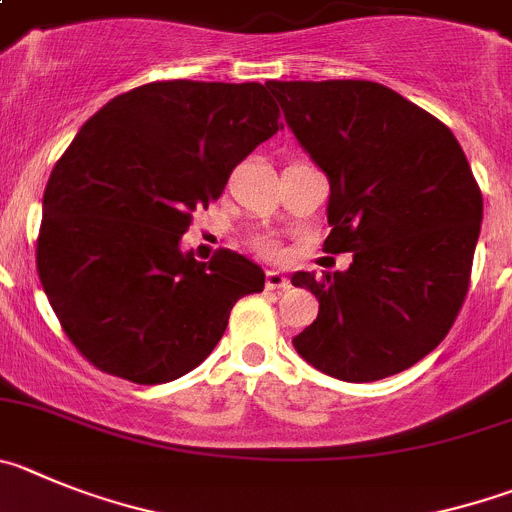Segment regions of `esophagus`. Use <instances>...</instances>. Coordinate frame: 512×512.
Masks as SVG:
<instances>
[{
  "label": "esophagus",
  "instance_id": "esophagus-1",
  "mask_svg": "<svg viewBox=\"0 0 512 512\" xmlns=\"http://www.w3.org/2000/svg\"><path fill=\"white\" fill-rule=\"evenodd\" d=\"M266 289H269V292L289 289V279L281 274V271H266Z\"/></svg>",
  "mask_w": 512,
  "mask_h": 512
}]
</instances>
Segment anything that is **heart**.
Listing matches in <instances>:
<instances>
[{"label":"heart","mask_w":512,"mask_h":512,"mask_svg":"<svg viewBox=\"0 0 512 512\" xmlns=\"http://www.w3.org/2000/svg\"><path fill=\"white\" fill-rule=\"evenodd\" d=\"M261 248H264V253H276V248L271 246V243H264V246H261Z\"/></svg>","instance_id":"obj_1"}]
</instances>
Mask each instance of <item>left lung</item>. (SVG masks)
I'll list each match as a JSON object with an SVG mask.
<instances>
[{"instance_id":"left-lung-1","label":"left lung","mask_w":512,"mask_h":512,"mask_svg":"<svg viewBox=\"0 0 512 512\" xmlns=\"http://www.w3.org/2000/svg\"><path fill=\"white\" fill-rule=\"evenodd\" d=\"M289 129L330 180L327 253L348 271L292 276L320 299L297 353L348 383L419 363L470 287L482 192L452 131L373 81H271Z\"/></svg>"}]
</instances>
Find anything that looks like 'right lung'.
I'll return each mask as SVG.
<instances>
[{
  "instance_id": "add662e5",
  "label": "right lung",
  "mask_w": 512,
  "mask_h": 512,
  "mask_svg": "<svg viewBox=\"0 0 512 512\" xmlns=\"http://www.w3.org/2000/svg\"><path fill=\"white\" fill-rule=\"evenodd\" d=\"M279 131L261 83L159 81L111 98L50 175L37 271L65 335L103 373L157 386L198 368L264 269L182 251L192 210Z\"/></svg>"
}]
</instances>
